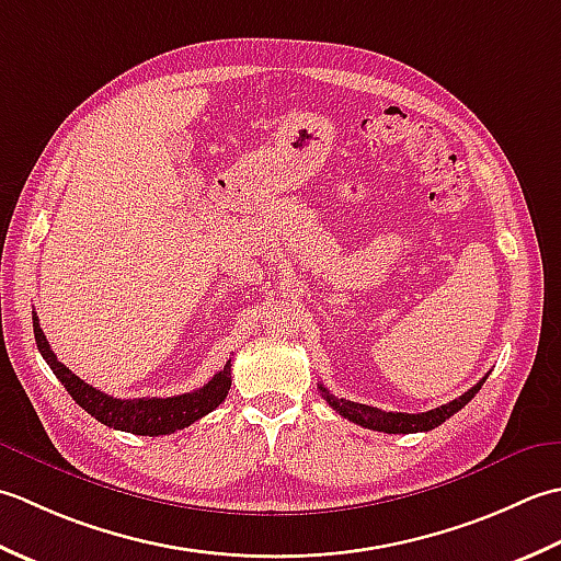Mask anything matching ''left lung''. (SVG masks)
I'll return each instance as SVG.
<instances>
[{
  "instance_id": "left-lung-1",
  "label": "left lung",
  "mask_w": 561,
  "mask_h": 561,
  "mask_svg": "<svg viewBox=\"0 0 561 561\" xmlns=\"http://www.w3.org/2000/svg\"><path fill=\"white\" fill-rule=\"evenodd\" d=\"M486 382V375L479 380L472 390H467L465 394H460L453 402L443 404L438 409L424 411V414H404V411H382L375 409L368 404H358V402H348V399H336L334 394H329V390L324 385H319L322 390V397L329 402L331 409H336L341 416L353 421L363 428L370 431H382V433H419V431H431L440 426L445 419H450L453 414H457L467 402H472V397L482 390V385Z\"/></svg>"
}]
</instances>
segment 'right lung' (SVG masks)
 <instances>
[{
  "label": "right lung",
  "instance_id": "add662e5",
  "mask_svg": "<svg viewBox=\"0 0 561 561\" xmlns=\"http://www.w3.org/2000/svg\"><path fill=\"white\" fill-rule=\"evenodd\" d=\"M33 334H36L41 356L50 365V370L57 375V380L65 385V390L70 392L75 402L104 426L128 431L135 433V436H167V433L191 426L193 421L203 419L205 414H210L215 407H220L232 385V360H227L225 368L220 373H215L213 380L208 385H203L201 390L167 399H116L96 390V387L87 385L84 380H79L67 365L57 360L48 339H45L38 324L36 312H33Z\"/></svg>",
  "mask_w": 561,
  "mask_h": 561
}]
</instances>
